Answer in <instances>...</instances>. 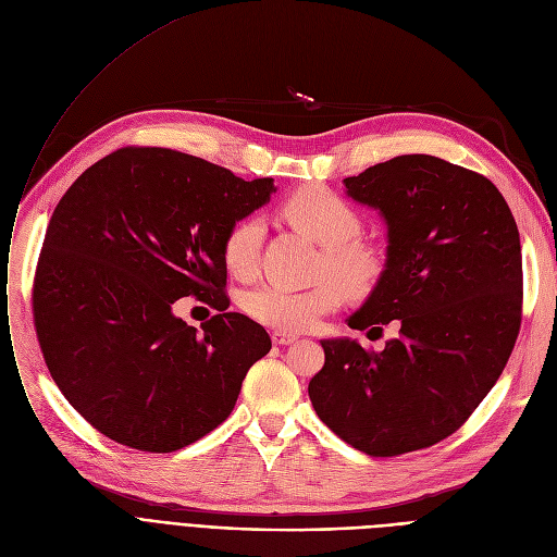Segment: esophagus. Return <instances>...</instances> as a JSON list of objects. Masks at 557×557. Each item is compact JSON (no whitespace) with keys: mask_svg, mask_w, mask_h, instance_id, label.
<instances>
[{"mask_svg":"<svg viewBox=\"0 0 557 557\" xmlns=\"http://www.w3.org/2000/svg\"><path fill=\"white\" fill-rule=\"evenodd\" d=\"M272 342L276 344V346H289V344H294L297 342V335H292V333H281V331H274L272 333Z\"/></svg>","mask_w":557,"mask_h":557,"instance_id":"esophagus-1","label":"esophagus"}]
</instances>
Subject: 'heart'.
I'll return each mask as SVG.
<instances>
[{
  "label": "heart",
  "mask_w": 557,
  "mask_h": 557,
  "mask_svg": "<svg viewBox=\"0 0 557 557\" xmlns=\"http://www.w3.org/2000/svg\"><path fill=\"white\" fill-rule=\"evenodd\" d=\"M285 218L325 247L321 274L339 277L348 289H364L380 272V260L373 249L355 243L362 232V218L325 186H304L283 207ZM265 224L258 215H249L228 228L222 243V260L234 276H249L256 268ZM339 280V281H341ZM338 281V282H339ZM334 278L310 289H287L281 285H260L245 294L243 308L258 323L278 331H308L344 301V286Z\"/></svg>",
  "instance_id": "heart-1"
}]
</instances>
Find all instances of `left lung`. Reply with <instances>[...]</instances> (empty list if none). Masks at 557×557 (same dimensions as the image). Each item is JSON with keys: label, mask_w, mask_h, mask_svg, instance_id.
Returning <instances> with one entry per match:
<instances>
[{"label": "left lung", "mask_w": 557, "mask_h": 557, "mask_svg": "<svg viewBox=\"0 0 557 557\" xmlns=\"http://www.w3.org/2000/svg\"><path fill=\"white\" fill-rule=\"evenodd\" d=\"M350 200L386 224L384 270L346 321L400 333L380 352L323 339L310 380L317 416L348 445L398 456L454 434L499 380L521 323V245L487 177L400 154L344 180Z\"/></svg>", "instance_id": "left-lung-1"}]
</instances>
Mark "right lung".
Returning a JSON list of instances; mask_svg holds the SVG:
<instances>
[{
  "label": "right lung",
  "instance_id": "add662e5",
  "mask_svg": "<svg viewBox=\"0 0 557 557\" xmlns=\"http://www.w3.org/2000/svg\"><path fill=\"white\" fill-rule=\"evenodd\" d=\"M276 193L169 148H121L58 202L33 285L47 369L108 438L175 451L234 411L265 357L263 325L226 312L222 243ZM188 293L220 312L202 332L172 314Z\"/></svg>",
  "mask_w": 557,
  "mask_h": 557
}]
</instances>
